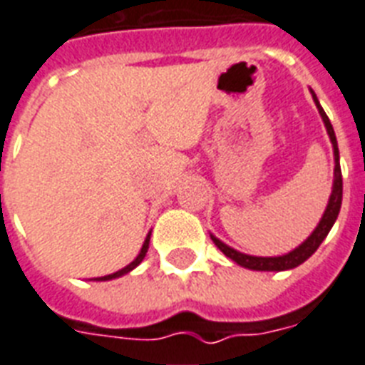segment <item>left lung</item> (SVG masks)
<instances>
[{
    "label": "left lung",
    "instance_id": "obj_1",
    "mask_svg": "<svg viewBox=\"0 0 365 365\" xmlns=\"http://www.w3.org/2000/svg\"><path fill=\"white\" fill-rule=\"evenodd\" d=\"M313 93V91H311ZM313 101H315L317 108H319V114L322 115V121L327 125L328 136H330L331 146H334V159H336V168H334V187H331L330 200H328V206L324 210V215H322L321 223L317 225V229L311 232L309 238L304 242L302 245H298L294 251H290L287 255H281V257H251V255H244L240 251L232 250L227 244H223L221 240H217L215 236H212L213 244L217 245L219 250L223 251L229 259H232L236 264L244 266V268L250 269H259V272H283V269H290L300 266L302 262H306L311 255L319 250V245L322 244V240L327 238L330 229L336 223L337 215H339V210H341V198H343V180H341V167H339V150H337V140L336 133H334V127H331L330 120H328L327 112L322 110L321 103L317 99V96L313 93Z\"/></svg>",
    "mask_w": 365,
    "mask_h": 365
}]
</instances>
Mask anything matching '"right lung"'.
<instances>
[{
	"label": "right lung",
	"instance_id": "1",
	"mask_svg": "<svg viewBox=\"0 0 365 365\" xmlns=\"http://www.w3.org/2000/svg\"><path fill=\"white\" fill-rule=\"evenodd\" d=\"M150 236H152V232H150V234H148V236H146V240H144V245H142L140 253H138V257H136V259L133 260L131 264H127L125 268L118 269V272H114V274H110V275H105V277H97L96 281H108V279H115V277H121V275L127 274V272H131V269H135L136 266L140 264L142 260H144V257H146L148 247H150Z\"/></svg>",
	"mask_w": 365,
	"mask_h": 365
}]
</instances>
